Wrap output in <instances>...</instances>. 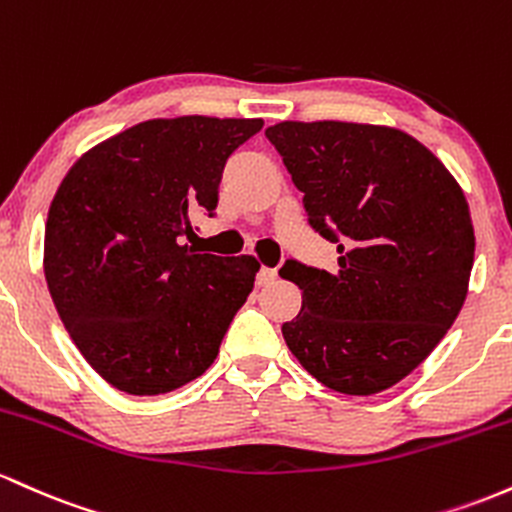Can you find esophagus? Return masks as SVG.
I'll return each instance as SVG.
<instances>
[{
    "instance_id": "34e87169",
    "label": "esophagus",
    "mask_w": 512,
    "mask_h": 512,
    "mask_svg": "<svg viewBox=\"0 0 512 512\" xmlns=\"http://www.w3.org/2000/svg\"><path fill=\"white\" fill-rule=\"evenodd\" d=\"M275 268H268V266H261L258 268V273H256V285H271L273 280H275Z\"/></svg>"
}]
</instances>
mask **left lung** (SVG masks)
Wrapping results in <instances>:
<instances>
[{
  "label": "left lung",
  "instance_id": "obj_1",
  "mask_svg": "<svg viewBox=\"0 0 512 512\" xmlns=\"http://www.w3.org/2000/svg\"><path fill=\"white\" fill-rule=\"evenodd\" d=\"M307 222L338 246L333 273L287 258L302 312L283 324L304 370L367 396L428 358L467 297L474 227L462 188L430 149L382 125L285 123L266 130Z\"/></svg>",
  "mask_w": 512,
  "mask_h": 512
}]
</instances>
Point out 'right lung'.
I'll use <instances>...</instances> for the list:
<instances>
[{
	"instance_id": "add662e5",
	"label": "right lung",
	"mask_w": 512,
	"mask_h": 512,
	"mask_svg": "<svg viewBox=\"0 0 512 512\" xmlns=\"http://www.w3.org/2000/svg\"><path fill=\"white\" fill-rule=\"evenodd\" d=\"M261 118L145 120L86 152L45 225V280L86 363L135 396L174 392L217 358L254 290V256L181 246L215 215L229 154Z\"/></svg>"
}]
</instances>
